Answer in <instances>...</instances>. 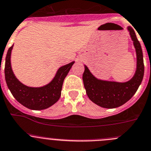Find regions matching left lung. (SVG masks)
<instances>
[{"mask_svg":"<svg viewBox=\"0 0 151 151\" xmlns=\"http://www.w3.org/2000/svg\"><path fill=\"white\" fill-rule=\"evenodd\" d=\"M127 29L136 53V70L130 80L124 83L100 80L90 72L86 65H84L83 80L87 95L93 103L101 107L112 109L124 104L135 95L143 79L145 66L142 47L134 29L129 26Z\"/></svg>","mask_w":151,"mask_h":151,"instance_id":"1","label":"left lung"}]
</instances>
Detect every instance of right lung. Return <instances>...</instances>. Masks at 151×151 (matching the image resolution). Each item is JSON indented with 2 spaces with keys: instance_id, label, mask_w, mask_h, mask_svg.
Returning a JSON list of instances; mask_svg holds the SVG:
<instances>
[{
  "instance_id": "obj_1",
  "label": "right lung",
  "mask_w": 151,
  "mask_h": 151,
  "mask_svg": "<svg viewBox=\"0 0 151 151\" xmlns=\"http://www.w3.org/2000/svg\"><path fill=\"white\" fill-rule=\"evenodd\" d=\"M12 47L13 45L9 47L6 53L4 68L6 82L12 95L18 102L28 109L42 110L51 106L60 99L63 81L74 62L60 67L53 80L47 85L29 87L22 83L12 71L10 61Z\"/></svg>"
}]
</instances>
